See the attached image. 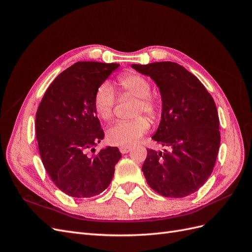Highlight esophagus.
Here are the masks:
<instances>
[{
  "mask_svg": "<svg viewBox=\"0 0 252 252\" xmlns=\"http://www.w3.org/2000/svg\"><path fill=\"white\" fill-rule=\"evenodd\" d=\"M132 148L130 147V146H121L120 147V151H121V154H127V152H129L130 151Z\"/></svg>",
  "mask_w": 252,
  "mask_h": 252,
  "instance_id": "esophagus-1",
  "label": "esophagus"
}]
</instances>
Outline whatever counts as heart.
<instances>
[{
  "label": "heart",
  "instance_id": "1",
  "mask_svg": "<svg viewBox=\"0 0 252 252\" xmlns=\"http://www.w3.org/2000/svg\"><path fill=\"white\" fill-rule=\"evenodd\" d=\"M119 85L125 93L138 97L135 103L134 117L145 113L151 120L156 121L159 116L161 106L158 98L151 94L150 82L136 72H126L120 75ZM116 94L109 83H103L97 87L94 97V107L96 114L105 121H109L113 117ZM150 128L149 121L145 117H138L130 121H118L107 130V141L111 145L127 146L138 142L142 136L147 133Z\"/></svg>",
  "mask_w": 252,
  "mask_h": 252
}]
</instances>
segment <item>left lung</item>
Returning a JSON list of instances; mask_svg holds the SVG:
<instances>
[{
    "mask_svg": "<svg viewBox=\"0 0 252 252\" xmlns=\"http://www.w3.org/2000/svg\"><path fill=\"white\" fill-rule=\"evenodd\" d=\"M157 84L162 117L152 140L166 149H147L142 171L147 184L166 197H184L208 180L220 135L215 101L195 75L173 62L131 65Z\"/></svg>",
    "mask_w": 252,
    "mask_h": 252,
    "instance_id": "8db88e82",
    "label": "left lung"
}]
</instances>
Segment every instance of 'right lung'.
<instances>
[{
    "mask_svg": "<svg viewBox=\"0 0 252 252\" xmlns=\"http://www.w3.org/2000/svg\"><path fill=\"white\" fill-rule=\"evenodd\" d=\"M120 66L78 62L53 80L35 114V134L43 165L56 186L73 197L100 194L112 180L122 158L118 147L96 155L104 139L94 107L97 87Z\"/></svg>",
    "mask_w": 252,
    "mask_h": 252,
    "instance_id": "right-lung-1",
    "label": "right lung"
}]
</instances>
